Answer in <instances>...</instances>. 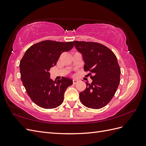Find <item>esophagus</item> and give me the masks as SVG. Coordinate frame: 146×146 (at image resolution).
Here are the masks:
<instances>
[{
    "instance_id": "esophagus-1",
    "label": "esophagus",
    "mask_w": 146,
    "mask_h": 146,
    "mask_svg": "<svg viewBox=\"0 0 146 146\" xmlns=\"http://www.w3.org/2000/svg\"><path fill=\"white\" fill-rule=\"evenodd\" d=\"M77 82H78V80H76V79H74V80H73V84H74V85L76 84Z\"/></svg>"
}]
</instances>
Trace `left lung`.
<instances>
[{
  "label": "left lung",
  "mask_w": 146,
  "mask_h": 146,
  "mask_svg": "<svg viewBox=\"0 0 146 146\" xmlns=\"http://www.w3.org/2000/svg\"><path fill=\"white\" fill-rule=\"evenodd\" d=\"M74 44L83 55L84 70L90 72L92 80L91 84L86 82V89L79 94L81 102L90 108H103L111 101L120 83L121 69L116 56L98 42L75 41Z\"/></svg>",
  "instance_id": "left-lung-1"
}]
</instances>
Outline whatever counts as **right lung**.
Returning a JSON list of instances; mask_svg holds the SVG:
<instances>
[{"instance_id":"1","label":"right lung","mask_w":146,"mask_h":146,"mask_svg":"<svg viewBox=\"0 0 146 146\" xmlns=\"http://www.w3.org/2000/svg\"><path fill=\"white\" fill-rule=\"evenodd\" d=\"M74 46L73 41L46 40L26 50L19 64L21 78L30 98L39 107L52 109L63 103L64 92L73 82L66 77L52 80L48 71L56 65L61 54Z\"/></svg>"}]
</instances>
